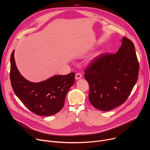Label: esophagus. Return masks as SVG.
<instances>
[{"label": "esophagus", "instance_id": "34e87169", "mask_svg": "<svg viewBox=\"0 0 150 150\" xmlns=\"http://www.w3.org/2000/svg\"><path fill=\"white\" fill-rule=\"evenodd\" d=\"M81 78H82V75H81V74L78 73V74H76V75H75V79H76V80L79 79H81Z\"/></svg>", "mask_w": 150, "mask_h": 150}]
</instances>
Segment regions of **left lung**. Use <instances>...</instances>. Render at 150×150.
I'll return each mask as SVG.
<instances>
[{
  "label": "left lung",
  "instance_id": "8db88e82",
  "mask_svg": "<svg viewBox=\"0 0 150 150\" xmlns=\"http://www.w3.org/2000/svg\"><path fill=\"white\" fill-rule=\"evenodd\" d=\"M116 54L102 53L85 71L89 100L95 108L109 111L123 104L135 85L139 63L133 42L126 37Z\"/></svg>",
  "mask_w": 150,
  "mask_h": 150
}]
</instances>
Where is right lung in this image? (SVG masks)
<instances>
[{
    "label": "right lung",
    "mask_w": 150,
    "mask_h": 150,
    "mask_svg": "<svg viewBox=\"0 0 150 150\" xmlns=\"http://www.w3.org/2000/svg\"><path fill=\"white\" fill-rule=\"evenodd\" d=\"M14 51L11 56L10 79L16 96L27 108L38 116H52L63 107L67 94L75 82V73L54 75L46 80L33 82L19 72Z\"/></svg>",
    "instance_id": "obj_1"
}]
</instances>
